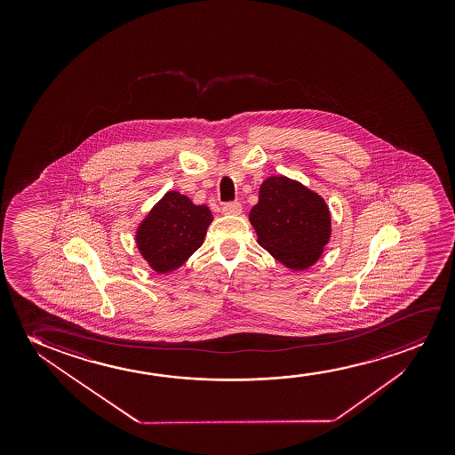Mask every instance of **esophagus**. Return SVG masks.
<instances>
[{"instance_id": "obj_1", "label": "esophagus", "mask_w": 455, "mask_h": 455, "mask_svg": "<svg viewBox=\"0 0 455 455\" xmlns=\"http://www.w3.org/2000/svg\"><path fill=\"white\" fill-rule=\"evenodd\" d=\"M222 212H224V214H231V216H237V214H241V212H243V206H241V204H239V202H233V204H225V205L222 206Z\"/></svg>"}]
</instances>
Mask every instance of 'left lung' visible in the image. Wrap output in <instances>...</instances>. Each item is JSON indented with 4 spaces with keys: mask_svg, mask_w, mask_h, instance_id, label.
I'll return each mask as SVG.
<instances>
[{
    "mask_svg": "<svg viewBox=\"0 0 455 455\" xmlns=\"http://www.w3.org/2000/svg\"><path fill=\"white\" fill-rule=\"evenodd\" d=\"M249 220L262 249L297 272L320 259L332 233L323 197L286 175H272L262 181Z\"/></svg>",
    "mask_w": 455,
    "mask_h": 455,
    "instance_id": "obj_1",
    "label": "left lung"
}]
</instances>
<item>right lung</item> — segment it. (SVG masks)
Instances as JSON below:
<instances>
[{"label": "right lung", "mask_w": 455, "mask_h": 455, "mask_svg": "<svg viewBox=\"0 0 455 455\" xmlns=\"http://www.w3.org/2000/svg\"><path fill=\"white\" fill-rule=\"evenodd\" d=\"M212 219L208 206L196 205L179 191H168L138 224V251L154 272L169 274L204 243Z\"/></svg>", "instance_id": "obj_1"}]
</instances>
